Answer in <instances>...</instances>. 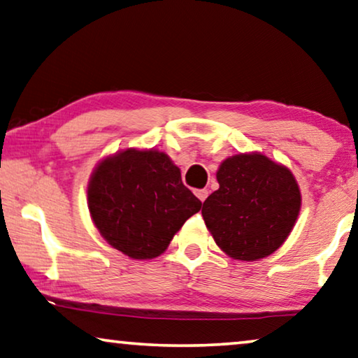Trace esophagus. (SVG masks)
Returning <instances> with one entry per match:
<instances>
[{
	"label": "esophagus",
	"instance_id": "1",
	"mask_svg": "<svg viewBox=\"0 0 358 358\" xmlns=\"http://www.w3.org/2000/svg\"><path fill=\"white\" fill-rule=\"evenodd\" d=\"M194 194L197 196V199H199L201 202H204L206 197L209 196V191H207V189H196Z\"/></svg>",
	"mask_w": 358,
	"mask_h": 358
}]
</instances>
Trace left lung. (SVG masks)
Wrapping results in <instances>:
<instances>
[{"label": "left lung", "instance_id": "8db88e82", "mask_svg": "<svg viewBox=\"0 0 358 358\" xmlns=\"http://www.w3.org/2000/svg\"><path fill=\"white\" fill-rule=\"evenodd\" d=\"M217 181L220 188L202 206L217 246L248 262L273 254L301 210V189L291 170L260 152L236 154L220 164Z\"/></svg>", "mask_w": 358, "mask_h": 358}]
</instances>
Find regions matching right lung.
Returning <instances> with one entry per match:
<instances>
[{
	"instance_id": "1",
	"label": "right lung",
	"mask_w": 358,
	"mask_h": 358,
	"mask_svg": "<svg viewBox=\"0 0 358 358\" xmlns=\"http://www.w3.org/2000/svg\"><path fill=\"white\" fill-rule=\"evenodd\" d=\"M88 209L101 236L130 259H154L202 202L181 181L165 152L125 149L96 165Z\"/></svg>"
}]
</instances>
